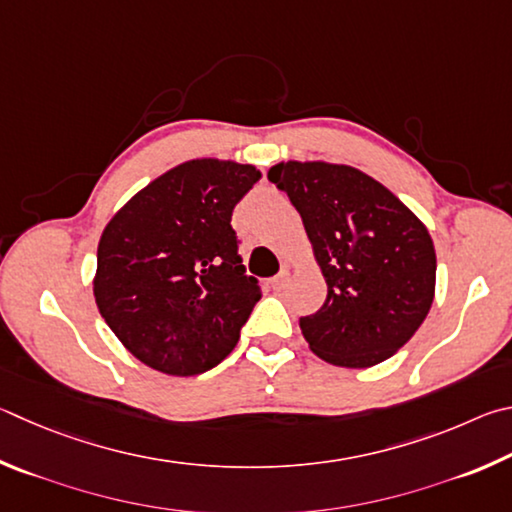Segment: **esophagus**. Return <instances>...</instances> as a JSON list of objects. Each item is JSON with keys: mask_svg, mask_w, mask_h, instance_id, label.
<instances>
[{"mask_svg": "<svg viewBox=\"0 0 512 512\" xmlns=\"http://www.w3.org/2000/svg\"><path fill=\"white\" fill-rule=\"evenodd\" d=\"M285 279H288V272H285V270H283V272H279V274H276V276H274V279L270 281V288H272L274 292H279V290L283 288V283H285Z\"/></svg>", "mask_w": 512, "mask_h": 512, "instance_id": "esophagus-1", "label": "esophagus"}]
</instances>
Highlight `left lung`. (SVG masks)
Here are the masks:
<instances>
[{"label": "left lung", "instance_id": "1", "mask_svg": "<svg viewBox=\"0 0 512 512\" xmlns=\"http://www.w3.org/2000/svg\"><path fill=\"white\" fill-rule=\"evenodd\" d=\"M270 179L299 211L328 283L324 306L299 319L306 342L348 369L389 360L434 301L436 254L425 224L351 166L288 161Z\"/></svg>", "mask_w": 512, "mask_h": 512}]
</instances>
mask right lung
<instances>
[{"label": "right lung", "mask_w": 512, "mask_h": 512, "mask_svg": "<svg viewBox=\"0 0 512 512\" xmlns=\"http://www.w3.org/2000/svg\"><path fill=\"white\" fill-rule=\"evenodd\" d=\"M254 166L195 159L161 175L107 224L94 297L123 346L168 375L218 366L261 301L231 227Z\"/></svg>", "instance_id": "right-lung-1"}]
</instances>
